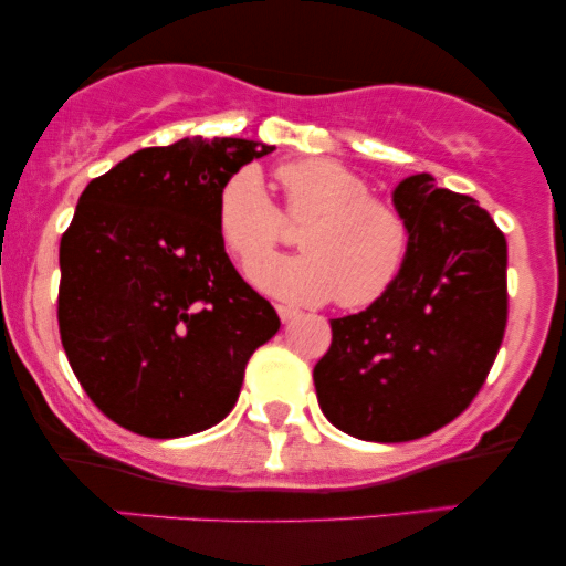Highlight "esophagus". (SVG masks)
<instances>
[{"instance_id": "obj_1", "label": "esophagus", "mask_w": 566, "mask_h": 566, "mask_svg": "<svg viewBox=\"0 0 566 566\" xmlns=\"http://www.w3.org/2000/svg\"><path fill=\"white\" fill-rule=\"evenodd\" d=\"M276 314H279V319H282V322H292L295 316H301V311L292 308V305H276Z\"/></svg>"}]
</instances>
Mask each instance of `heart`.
<instances>
[{
    "instance_id": "obj_1",
    "label": "heart",
    "mask_w": 566,
    "mask_h": 566,
    "mask_svg": "<svg viewBox=\"0 0 566 566\" xmlns=\"http://www.w3.org/2000/svg\"><path fill=\"white\" fill-rule=\"evenodd\" d=\"M276 186L279 210L252 167L233 172L218 191V231L239 265L268 254L285 222L302 226V255L252 265L258 287L303 305L337 297L343 308H367L394 290L412 247L407 218L394 205L369 197L365 180L340 161L319 157L282 165Z\"/></svg>"
}]
</instances>
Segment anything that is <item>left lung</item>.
Wrapping results in <instances>:
<instances>
[{"label": "left lung", "instance_id": "1", "mask_svg": "<svg viewBox=\"0 0 566 566\" xmlns=\"http://www.w3.org/2000/svg\"><path fill=\"white\" fill-rule=\"evenodd\" d=\"M394 205L412 247L394 290L333 319L316 361L322 412L365 441H412L452 423L484 386L509 322V244L490 212L428 172L401 180Z\"/></svg>", "mask_w": 566, "mask_h": 566}]
</instances>
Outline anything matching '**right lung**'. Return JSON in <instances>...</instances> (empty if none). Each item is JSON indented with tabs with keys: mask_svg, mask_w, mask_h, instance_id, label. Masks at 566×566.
Segmentation results:
<instances>
[{
	"mask_svg": "<svg viewBox=\"0 0 566 566\" xmlns=\"http://www.w3.org/2000/svg\"><path fill=\"white\" fill-rule=\"evenodd\" d=\"M274 151L242 138L143 148L84 188L61 239L57 327L76 380L106 418L148 439L220 423L279 316L239 276L218 191Z\"/></svg>",
	"mask_w": 566,
	"mask_h": 566,
	"instance_id": "add662e5",
	"label": "right lung"
}]
</instances>
